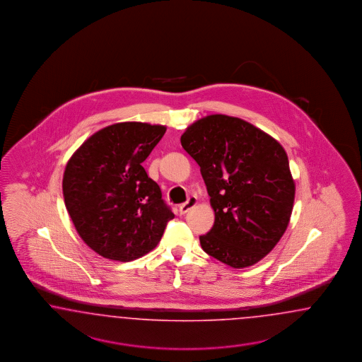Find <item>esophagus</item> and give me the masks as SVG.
Returning a JSON list of instances; mask_svg holds the SVG:
<instances>
[{"label": "esophagus", "mask_w": 362, "mask_h": 362, "mask_svg": "<svg viewBox=\"0 0 362 362\" xmlns=\"http://www.w3.org/2000/svg\"><path fill=\"white\" fill-rule=\"evenodd\" d=\"M197 204V199L195 197H191L188 200H187L186 203H183L180 207H179V212L182 214V215H186L188 211H191V209H194L195 206Z\"/></svg>", "instance_id": "obj_1"}]
</instances>
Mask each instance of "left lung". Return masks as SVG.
Masks as SVG:
<instances>
[{"label":"left lung","instance_id":"8db88e82","mask_svg":"<svg viewBox=\"0 0 362 362\" xmlns=\"http://www.w3.org/2000/svg\"><path fill=\"white\" fill-rule=\"evenodd\" d=\"M180 142L207 186L215 223L199 238L203 251L232 268L260 262L289 224L295 182L283 146L240 118L209 115Z\"/></svg>","mask_w":362,"mask_h":362}]
</instances>
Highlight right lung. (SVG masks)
<instances>
[{
  "label": "right lung",
  "instance_id": "right-lung-1",
  "mask_svg": "<svg viewBox=\"0 0 362 362\" xmlns=\"http://www.w3.org/2000/svg\"><path fill=\"white\" fill-rule=\"evenodd\" d=\"M165 127L122 122L93 134L66 165L65 206L81 239L110 260L153 250L175 218L142 163Z\"/></svg>",
  "mask_w": 362,
  "mask_h": 362
}]
</instances>
